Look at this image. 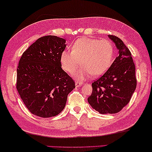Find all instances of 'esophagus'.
<instances>
[{
  "label": "esophagus",
  "mask_w": 152,
  "mask_h": 152,
  "mask_svg": "<svg viewBox=\"0 0 152 152\" xmlns=\"http://www.w3.org/2000/svg\"><path fill=\"white\" fill-rule=\"evenodd\" d=\"M82 84H83V83H82V82H75V85H76L77 87H79V86H82Z\"/></svg>",
  "instance_id": "1"
}]
</instances>
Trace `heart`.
Masks as SVG:
<instances>
[{
  "label": "heart",
  "instance_id": "obj_1",
  "mask_svg": "<svg viewBox=\"0 0 152 152\" xmlns=\"http://www.w3.org/2000/svg\"><path fill=\"white\" fill-rule=\"evenodd\" d=\"M114 47L108 40L83 37L77 40L72 50L64 51L61 54V66L68 73L72 74L80 65L83 66L75 74L77 80H84L91 75H103L111 66Z\"/></svg>",
  "mask_w": 152,
  "mask_h": 152
}]
</instances>
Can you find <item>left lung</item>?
<instances>
[{"instance_id":"obj_1","label":"left lung","mask_w":152,"mask_h":152,"mask_svg":"<svg viewBox=\"0 0 152 152\" xmlns=\"http://www.w3.org/2000/svg\"><path fill=\"white\" fill-rule=\"evenodd\" d=\"M115 43L119 55L111 66L92 83L88 102L100 114H115L129 103L137 85L135 66L131 53L121 39L108 35Z\"/></svg>"}]
</instances>
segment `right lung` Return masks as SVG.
Masks as SVG:
<instances>
[{
    "instance_id": "1",
    "label": "right lung",
    "mask_w": 152,
    "mask_h": 152,
    "mask_svg": "<svg viewBox=\"0 0 152 152\" xmlns=\"http://www.w3.org/2000/svg\"><path fill=\"white\" fill-rule=\"evenodd\" d=\"M66 40L54 35L40 37L23 53L17 69V89L26 107L37 117L58 115L66 106L74 80L61 68Z\"/></svg>"
}]
</instances>
